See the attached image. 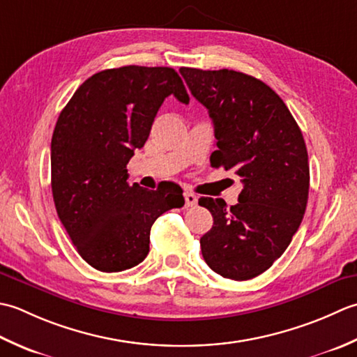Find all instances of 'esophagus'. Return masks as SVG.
<instances>
[{
    "label": "esophagus",
    "instance_id": "obj_1",
    "mask_svg": "<svg viewBox=\"0 0 357 357\" xmlns=\"http://www.w3.org/2000/svg\"><path fill=\"white\" fill-rule=\"evenodd\" d=\"M183 197H185V203H186L188 208L197 205V195H195V194L186 191V192L183 194Z\"/></svg>",
    "mask_w": 357,
    "mask_h": 357
}]
</instances>
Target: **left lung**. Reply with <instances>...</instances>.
<instances>
[{"mask_svg":"<svg viewBox=\"0 0 357 357\" xmlns=\"http://www.w3.org/2000/svg\"><path fill=\"white\" fill-rule=\"evenodd\" d=\"M195 100L214 123L211 166L242 181L238 203L199 199L213 214L200 238L203 259L222 278L248 280L278 260L299 229L310 191V165L301 128L283 100L243 72L181 68Z\"/></svg>","mask_w":357,"mask_h":357,"instance_id":"obj_1","label":"left lung"}]
</instances>
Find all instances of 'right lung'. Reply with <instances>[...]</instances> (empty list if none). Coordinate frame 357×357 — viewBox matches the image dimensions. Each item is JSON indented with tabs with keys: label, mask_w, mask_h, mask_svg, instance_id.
Wrapping results in <instances>:
<instances>
[{
	"label": "right lung",
	"mask_w": 357,
	"mask_h": 357,
	"mask_svg": "<svg viewBox=\"0 0 357 357\" xmlns=\"http://www.w3.org/2000/svg\"><path fill=\"white\" fill-rule=\"evenodd\" d=\"M169 96L189 103L171 68L106 69L78 87L56 120L50 143L56 214L79 256L98 271L119 273L143 261L152 223L185 205L172 181L157 191L128 181L126 165L144 146Z\"/></svg>",
	"instance_id": "1"
}]
</instances>
